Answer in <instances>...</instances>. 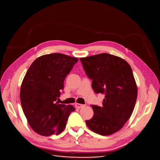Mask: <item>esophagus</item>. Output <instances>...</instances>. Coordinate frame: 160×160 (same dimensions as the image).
Instances as JSON below:
<instances>
[{
  "label": "esophagus",
  "instance_id": "34e87169",
  "mask_svg": "<svg viewBox=\"0 0 160 160\" xmlns=\"http://www.w3.org/2000/svg\"><path fill=\"white\" fill-rule=\"evenodd\" d=\"M75 106L76 108H78V109H81V108H82L85 107V105L84 104H78V103H75Z\"/></svg>",
  "mask_w": 160,
  "mask_h": 160
}]
</instances>
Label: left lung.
<instances>
[{
	"label": "left lung",
	"mask_w": 160,
	"mask_h": 160,
	"mask_svg": "<svg viewBox=\"0 0 160 160\" xmlns=\"http://www.w3.org/2000/svg\"><path fill=\"white\" fill-rule=\"evenodd\" d=\"M92 87L104 94L101 107L92 105L93 117L85 122L91 131L102 135L115 133L123 128L133 112L137 85L130 65L118 56L103 53L80 58Z\"/></svg>",
	"instance_id": "obj_1"
}]
</instances>
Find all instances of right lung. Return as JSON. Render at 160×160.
Masks as SVG:
<instances>
[{
    "label": "right lung",
    "mask_w": 160,
    "mask_h": 160,
    "mask_svg": "<svg viewBox=\"0 0 160 160\" xmlns=\"http://www.w3.org/2000/svg\"><path fill=\"white\" fill-rule=\"evenodd\" d=\"M78 61L63 53L46 54L37 58L26 72L20 88V102L29 125L37 133L58 135L66 128L75 108L56 100L63 90L65 78Z\"/></svg>",
    "instance_id": "right-lung-1"
}]
</instances>
